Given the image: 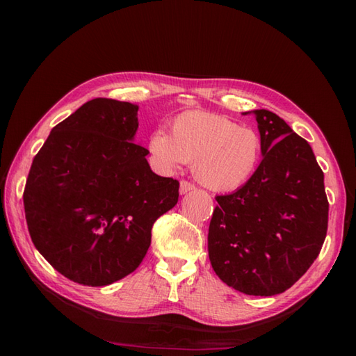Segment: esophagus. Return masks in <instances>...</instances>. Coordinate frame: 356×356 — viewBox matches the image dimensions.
Listing matches in <instances>:
<instances>
[{
	"instance_id": "obj_1",
	"label": "esophagus",
	"mask_w": 356,
	"mask_h": 356,
	"mask_svg": "<svg viewBox=\"0 0 356 356\" xmlns=\"http://www.w3.org/2000/svg\"><path fill=\"white\" fill-rule=\"evenodd\" d=\"M193 190H195L194 184L188 182V180H182V182H180V194H186V193H190Z\"/></svg>"
}]
</instances>
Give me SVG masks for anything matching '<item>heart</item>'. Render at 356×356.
I'll list each match as a JSON object with an SVG mask.
<instances>
[{
	"label": "heart",
	"mask_w": 356,
	"mask_h": 356,
	"mask_svg": "<svg viewBox=\"0 0 356 356\" xmlns=\"http://www.w3.org/2000/svg\"><path fill=\"white\" fill-rule=\"evenodd\" d=\"M148 147L165 168L193 163L194 177L217 193L245 186L263 157L259 131L202 110L180 113L171 124V136L159 130L151 136Z\"/></svg>",
	"instance_id": "obj_1"
}]
</instances>
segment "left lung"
Masks as SVG:
<instances>
[{
  "instance_id": "1",
  "label": "left lung",
  "mask_w": 356,
  "mask_h": 356,
  "mask_svg": "<svg viewBox=\"0 0 356 356\" xmlns=\"http://www.w3.org/2000/svg\"><path fill=\"white\" fill-rule=\"evenodd\" d=\"M252 115L263 159L245 186L216 197L208 252L223 283L246 295L270 297L289 289L318 257L329 202L311 145L275 113Z\"/></svg>"
}]
</instances>
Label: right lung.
<instances>
[{"label": "right lung", "mask_w": 356, "mask_h": 356, "mask_svg": "<svg viewBox=\"0 0 356 356\" xmlns=\"http://www.w3.org/2000/svg\"><path fill=\"white\" fill-rule=\"evenodd\" d=\"M139 107L96 97L59 122L38 151L24 188L35 248L59 274L107 286L131 274L151 228L179 200V182L157 176L134 143Z\"/></svg>", "instance_id": "1"}]
</instances>
